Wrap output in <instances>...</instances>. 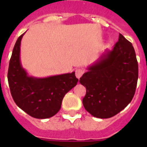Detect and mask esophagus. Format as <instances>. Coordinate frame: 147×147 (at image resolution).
<instances>
[{"instance_id":"34e87169","label":"esophagus","mask_w":147,"mask_h":147,"mask_svg":"<svg viewBox=\"0 0 147 147\" xmlns=\"http://www.w3.org/2000/svg\"><path fill=\"white\" fill-rule=\"evenodd\" d=\"M84 74V70L81 69V68H78V69L76 70L75 71V74H76V76L78 78V79H80L82 74Z\"/></svg>"}]
</instances>
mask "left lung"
Instances as JSON below:
<instances>
[{
	"label": "left lung",
	"mask_w": 147,
	"mask_h": 147,
	"mask_svg": "<svg viewBox=\"0 0 147 147\" xmlns=\"http://www.w3.org/2000/svg\"><path fill=\"white\" fill-rule=\"evenodd\" d=\"M80 79L86 88L84 107L99 119L113 117L124 110L134 96L138 65L132 43L119 34L112 51H106Z\"/></svg>",
	"instance_id": "8db88e82"
}]
</instances>
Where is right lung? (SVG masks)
<instances>
[{
	"instance_id": "right-lung-1",
	"label": "right lung",
	"mask_w": 147,
	"mask_h": 147,
	"mask_svg": "<svg viewBox=\"0 0 147 147\" xmlns=\"http://www.w3.org/2000/svg\"><path fill=\"white\" fill-rule=\"evenodd\" d=\"M25 34V33H24ZM16 41L8 70L13 99L20 109L36 119H48L59 112L65 95L77 84L75 72L46 78L29 76L20 63V42Z\"/></svg>"
}]
</instances>
